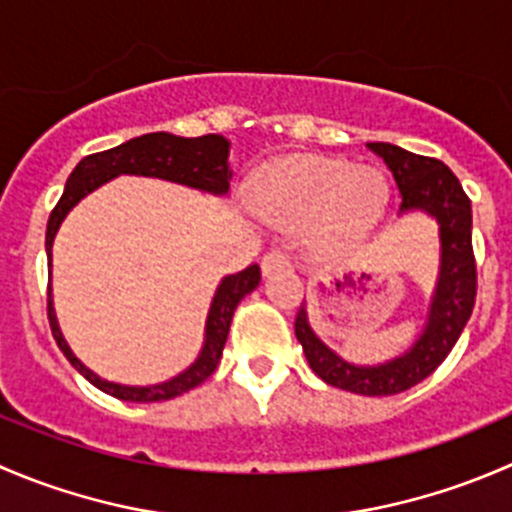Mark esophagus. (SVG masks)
Returning a JSON list of instances; mask_svg holds the SVG:
<instances>
[{
    "mask_svg": "<svg viewBox=\"0 0 512 512\" xmlns=\"http://www.w3.org/2000/svg\"><path fill=\"white\" fill-rule=\"evenodd\" d=\"M260 265H262V275H272V272L285 270V267H290V260H287L285 252L272 250V252H267L265 257H262Z\"/></svg>",
    "mask_w": 512,
    "mask_h": 512,
    "instance_id": "esophagus-1",
    "label": "esophagus"
}]
</instances>
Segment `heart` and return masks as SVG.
<instances>
[{"label":"heart","instance_id":"heart-1","mask_svg":"<svg viewBox=\"0 0 512 512\" xmlns=\"http://www.w3.org/2000/svg\"><path fill=\"white\" fill-rule=\"evenodd\" d=\"M265 220L310 225L312 245L342 252L360 242L388 205V182L375 167L325 157H290L267 167L252 192Z\"/></svg>","mask_w":512,"mask_h":512}]
</instances>
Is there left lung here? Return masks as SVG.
Returning a JSON list of instances; mask_svg holds the SVG:
<instances>
[{"instance_id":"left-lung-1","label":"left lung","mask_w":512,"mask_h":512,"mask_svg":"<svg viewBox=\"0 0 512 512\" xmlns=\"http://www.w3.org/2000/svg\"><path fill=\"white\" fill-rule=\"evenodd\" d=\"M367 147L382 157L393 172L403 197L400 215L425 212L438 222L440 267L425 325L418 340L403 355L380 365H355L327 347L312 330L307 302L297 310L295 335L312 372L327 385L347 393L382 398L423 382L448 357L473 312L478 275L473 257V207L450 167L433 157L413 155L390 142H367Z\"/></svg>"}]
</instances>
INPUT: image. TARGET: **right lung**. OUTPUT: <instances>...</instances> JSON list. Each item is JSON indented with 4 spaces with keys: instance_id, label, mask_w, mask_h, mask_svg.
<instances>
[{
    "instance_id": "right-lung-1",
    "label": "right lung",
    "mask_w": 512,
    "mask_h": 512,
    "mask_svg": "<svg viewBox=\"0 0 512 512\" xmlns=\"http://www.w3.org/2000/svg\"><path fill=\"white\" fill-rule=\"evenodd\" d=\"M119 175H140V177H157V180L177 182V185L195 187V190L210 192V195H227L230 192V142L222 135H205V137H177L170 132H152V135L135 137V140L124 142V145L112 147V150L97 152L79 162L69 175L67 185H64L62 197H59L57 207L52 210L47 222V260L52 267V245L57 237L59 227H62L64 217L69 215L79 200L102 187L104 182L114 180ZM260 285V267L250 265L247 270L237 272V275L222 277L217 285L215 297L210 302V312H207L205 322V342H202L200 355L195 357L187 370L180 375L170 377L157 385H122V382H109L99 377L97 372L89 370L82 360L72 352V347L64 340L62 330H59L57 312H54L52 292L47 300V317L52 335L57 340L59 350L64 352L74 370L79 375L87 377L94 388L102 393L112 395L117 400H127V403H160V400H172L177 395L187 393V390L197 388L200 382L215 372L217 362H220L222 350H225L227 335H230V322L235 315V307L245 295H250L255 287Z\"/></svg>"
}]
</instances>
